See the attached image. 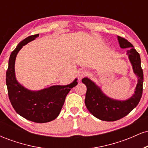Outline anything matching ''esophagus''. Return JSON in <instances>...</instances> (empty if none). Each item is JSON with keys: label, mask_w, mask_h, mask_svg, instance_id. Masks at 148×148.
<instances>
[{"label": "esophagus", "mask_w": 148, "mask_h": 148, "mask_svg": "<svg viewBox=\"0 0 148 148\" xmlns=\"http://www.w3.org/2000/svg\"><path fill=\"white\" fill-rule=\"evenodd\" d=\"M88 72L85 69H83V70L80 71L79 72V74H78V77H79V79L81 80V79L85 77V76H88Z\"/></svg>", "instance_id": "1"}]
</instances>
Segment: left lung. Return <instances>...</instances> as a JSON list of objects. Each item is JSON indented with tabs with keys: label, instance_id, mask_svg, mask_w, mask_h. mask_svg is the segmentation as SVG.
Instances as JSON below:
<instances>
[{
	"label": "left lung",
	"instance_id": "left-lung-1",
	"mask_svg": "<svg viewBox=\"0 0 148 148\" xmlns=\"http://www.w3.org/2000/svg\"><path fill=\"white\" fill-rule=\"evenodd\" d=\"M118 40L122 49H130L127 54L134 74L138 77V83L133 95L127 100L111 99L90 79L87 77L82 79L83 84L87 87L85 104L95 117L103 121H115L126 116L138 105L143 94V72L140 65V55L128 40L120 36H118Z\"/></svg>",
	"mask_w": 148,
	"mask_h": 148
}]
</instances>
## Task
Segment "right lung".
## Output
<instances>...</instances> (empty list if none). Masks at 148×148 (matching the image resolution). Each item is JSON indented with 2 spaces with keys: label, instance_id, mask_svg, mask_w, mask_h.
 <instances>
[{
  "label": "right lung",
  "instance_id": "add662e5",
  "mask_svg": "<svg viewBox=\"0 0 148 148\" xmlns=\"http://www.w3.org/2000/svg\"><path fill=\"white\" fill-rule=\"evenodd\" d=\"M39 37V34L26 37L16 46L10 56L6 72V85L9 99L15 111L27 120L37 123L52 121L60 114L67 95L78 84L77 79L67 86H53L37 91L28 90L18 82L14 64L21 49Z\"/></svg>",
  "mask_w": 148,
  "mask_h": 148
}]
</instances>
